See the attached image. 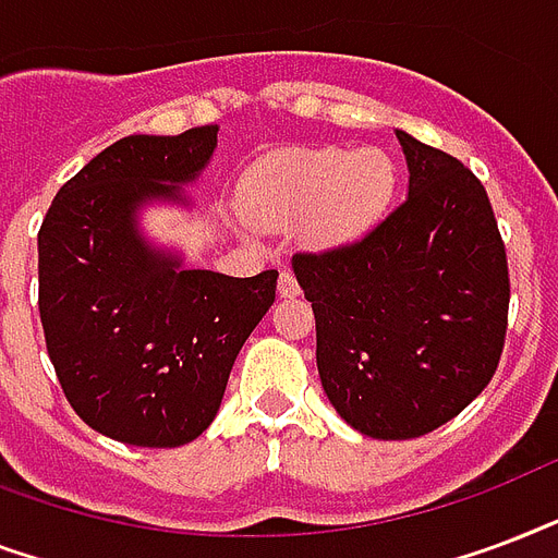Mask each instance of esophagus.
<instances>
[{
    "instance_id": "34e87169",
    "label": "esophagus",
    "mask_w": 558,
    "mask_h": 558,
    "mask_svg": "<svg viewBox=\"0 0 558 558\" xmlns=\"http://www.w3.org/2000/svg\"><path fill=\"white\" fill-rule=\"evenodd\" d=\"M279 293H282V296H296V293H300V282H296V276H293V270H288V267L279 274Z\"/></svg>"
}]
</instances>
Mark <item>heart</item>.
Listing matches in <instances>:
<instances>
[{
    "label": "heart",
    "mask_w": 558,
    "mask_h": 558,
    "mask_svg": "<svg viewBox=\"0 0 558 558\" xmlns=\"http://www.w3.org/2000/svg\"><path fill=\"white\" fill-rule=\"evenodd\" d=\"M396 185L392 159L378 148H311L276 159L253 185V215L262 223H293L311 215L323 244L369 230Z\"/></svg>",
    "instance_id": "obj_1"
}]
</instances>
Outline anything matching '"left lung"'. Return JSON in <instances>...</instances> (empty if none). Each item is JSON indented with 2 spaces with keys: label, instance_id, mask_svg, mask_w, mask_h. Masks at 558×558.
<instances>
[{
  "label": "left lung",
  "instance_id": "left-lung-1",
  "mask_svg": "<svg viewBox=\"0 0 558 558\" xmlns=\"http://www.w3.org/2000/svg\"><path fill=\"white\" fill-rule=\"evenodd\" d=\"M410 189L357 241L296 253L328 401L375 439H413L463 413L498 369L509 267L483 183L396 131Z\"/></svg>",
  "mask_w": 558,
  "mask_h": 558
}]
</instances>
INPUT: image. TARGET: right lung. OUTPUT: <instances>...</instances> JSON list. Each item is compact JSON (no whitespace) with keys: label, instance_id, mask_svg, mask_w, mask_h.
Instances as JSON below:
<instances>
[{"label":"right lung","instance_id":"add662e5","mask_svg":"<svg viewBox=\"0 0 558 558\" xmlns=\"http://www.w3.org/2000/svg\"><path fill=\"white\" fill-rule=\"evenodd\" d=\"M215 145V124L113 142L60 185L37 235L40 323L63 396L93 430L124 445L197 439L276 300V270H183L136 230L142 203L185 201L180 185Z\"/></svg>","mask_w":558,"mask_h":558}]
</instances>
